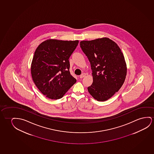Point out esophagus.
<instances>
[{"label":"esophagus","instance_id":"obj_1","mask_svg":"<svg viewBox=\"0 0 154 154\" xmlns=\"http://www.w3.org/2000/svg\"><path fill=\"white\" fill-rule=\"evenodd\" d=\"M85 75H86V74L84 73L82 74L80 76V78L81 79L83 78H84Z\"/></svg>","mask_w":154,"mask_h":154}]
</instances>
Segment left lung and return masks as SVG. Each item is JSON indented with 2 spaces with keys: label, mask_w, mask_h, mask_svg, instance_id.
Returning <instances> with one entry per match:
<instances>
[{
  "label": "left lung",
  "mask_w": 154,
  "mask_h": 154,
  "mask_svg": "<svg viewBox=\"0 0 154 154\" xmlns=\"http://www.w3.org/2000/svg\"><path fill=\"white\" fill-rule=\"evenodd\" d=\"M80 47L89 59L93 83L89 93L99 101H105L119 91L127 75L123 53L117 44L107 37L80 42Z\"/></svg>",
  "instance_id": "obj_1"
}]
</instances>
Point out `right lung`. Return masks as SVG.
Here are the masks:
<instances>
[{"instance_id":"add662e5","label":"right lung","mask_w":154,"mask_h":154,"mask_svg":"<svg viewBox=\"0 0 154 154\" xmlns=\"http://www.w3.org/2000/svg\"><path fill=\"white\" fill-rule=\"evenodd\" d=\"M79 43L76 41L49 39L36 49L31 64L32 80L46 97H63L76 80L69 72V57Z\"/></svg>"}]
</instances>
